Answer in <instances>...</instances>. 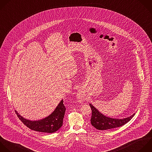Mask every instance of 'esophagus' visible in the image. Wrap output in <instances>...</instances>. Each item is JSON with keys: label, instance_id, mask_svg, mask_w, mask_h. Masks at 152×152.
<instances>
[{"label": "esophagus", "instance_id": "34e87169", "mask_svg": "<svg viewBox=\"0 0 152 152\" xmlns=\"http://www.w3.org/2000/svg\"><path fill=\"white\" fill-rule=\"evenodd\" d=\"M77 99L79 101V102H82V101L84 100V97L83 96V95H82L81 93H78L77 94Z\"/></svg>", "mask_w": 152, "mask_h": 152}]
</instances>
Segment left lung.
<instances>
[{
  "label": "left lung",
  "instance_id": "8db88e82",
  "mask_svg": "<svg viewBox=\"0 0 152 152\" xmlns=\"http://www.w3.org/2000/svg\"><path fill=\"white\" fill-rule=\"evenodd\" d=\"M92 110L91 123L98 130H107L123 126L128 122L135 115L134 113L129 117L124 119H115L104 116L92 104H89Z\"/></svg>",
  "mask_w": 152,
  "mask_h": 152
}]
</instances>
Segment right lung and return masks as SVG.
<instances>
[{
    "label": "right lung",
    "mask_w": 152,
    "mask_h": 152,
    "mask_svg": "<svg viewBox=\"0 0 152 152\" xmlns=\"http://www.w3.org/2000/svg\"><path fill=\"white\" fill-rule=\"evenodd\" d=\"M66 107L62 99L55 110L46 118L39 121H30L22 117L15 110L18 118L30 129L42 132L53 133L58 130L63 125Z\"/></svg>",
    "instance_id": "1"
}]
</instances>
